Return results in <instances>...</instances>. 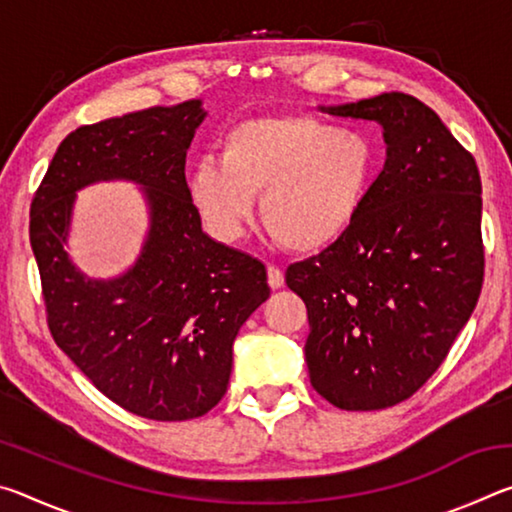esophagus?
<instances>
[{
    "label": "esophagus",
    "instance_id": "34e87169",
    "mask_svg": "<svg viewBox=\"0 0 512 512\" xmlns=\"http://www.w3.org/2000/svg\"><path fill=\"white\" fill-rule=\"evenodd\" d=\"M266 273H268V287H271V289H282V287H284V273H282V268L268 264Z\"/></svg>",
    "mask_w": 512,
    "mask_h": 512
}]
</instances>
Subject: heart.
I'll use <instances>...</instances> for the list:
<instances>
[{
    "label": "heart",
    "mask_w": 512,
    "mask_h": 512,
    "mask_svg": "<svg viewBox=\"0 0 512 512\" xmlns=\"http://www.w3.org/2000/svg\"><path fill=\"white\" fill-rule=\"evenodd\" d=\"M375 142L350 126L302 112L244 119L221 137V160L187 176L189 201L207 228L237 241L259 197L266 230L293 253H318L359 221L375 185Z\"/></svg>",
    "instance_id": "b5f03b06"
}]
</instances>
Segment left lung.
Masks as SVG:
<instances>
[{
	"label": "left lung",
	"mask_w": 512,
	"mask_h": 512,
	"mask_svg": "<svg viewBox=\"0 0 512 512\" xmlns=\"http://www.w3.org/2000/svg\"><path fill=\"white\" fill-rule=\"evenodd\" d=\"M329 112L379 121L386 164L348 235L291 264L287 284L307 307L314 391L343 411H379L427 384L481 296V176L411 94Z\"/></svg>",
	"instance_id": "left-lung-1"
}]
</instances>
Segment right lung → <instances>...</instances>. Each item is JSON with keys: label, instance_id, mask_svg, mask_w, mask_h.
I'll use <instances>...</instances> for the list:
<instances>
[{"label": "right lung", "instance_id": "obj_1", "mask_svg": "<svg viewBox=\"0 0 512 512\" xmlns=\"http://www.w3.org/2000/svg\"><path fill=\"white\" fill-rule=\"evenodd\" d=\"M203 117L201 101H185L76 128L31 201L51 336L108 400L146 420H194L221 402L239 327L271 293L264 264L207 237L189 201L185 158ZM108 177L150 187L152 232L131 272L94 283L62 244L75 189Z\"/></svg>", "mask_w": 512, "mask_h": 512}]
</instances>
